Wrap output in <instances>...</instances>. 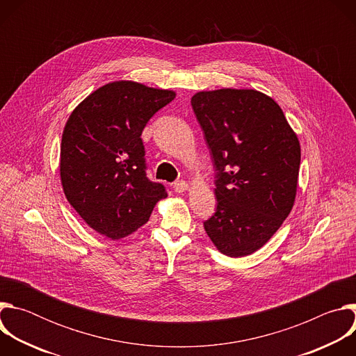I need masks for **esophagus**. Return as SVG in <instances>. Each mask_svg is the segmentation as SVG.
I'll return each instance as SVG.
<instances>
[{
    "instance_id": "34e87169",
    "label": "esophagus",
    "mask_w": 356,
    "mask_h": 356,
    "mask_svg": "<svg viewBox=\"0 0 356 356\" xmlns=\"http://www.w3.org/2000/svg\"><path fill=\"white\" fill-rule=\"evenodd\" d=\"M173 188H175V191H176V193H183V191L188 190V183H187V181H184V180H181V181H176V183L173 184Z\"/></svg>"
}]
</instances>
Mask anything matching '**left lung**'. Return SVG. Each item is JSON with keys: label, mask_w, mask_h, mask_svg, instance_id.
Returning <instances> with one entry per match:
<instances>
[{"label": "left lung", "mask_w": 356, "mask_h": 356, "mask_svg": "<svg viewBox=\"0 0 356 356\" xmlns=\"http://www.w3.org/2000/svg\"><path fill=\"white\" fill-rule=\"evenodd\" d=\"M191 106L217 170V211L204 229L224 255H250L293 209L301 159L298 138L276 101L258 90L198 91Z\"/></svg>", "instance_id": "left-lung-1"}]
</instances>
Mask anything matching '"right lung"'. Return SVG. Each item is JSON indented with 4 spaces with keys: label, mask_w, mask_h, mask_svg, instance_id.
I'll use <instances>...</instances> for the list:
<instances>
[{
    "label": "right lung",
    "mask_w": 356,
    "mask_h": 356,
    "mask_svg": "<svg viewBox=\"0 0 356 356\" xmlns=\"http://www.w3.org/2000/svg\"><path fill=\"white\" fill-rule=\"evenodd\" d=\"M173 90L120 80L87 95L70 114L60 145V181L84 222L121 239L147 222L165 186L146 177L140 139L147 121L175 99Z\"/></svg>",
    "instance_id": "add662e5"
}]
</instances>
